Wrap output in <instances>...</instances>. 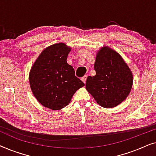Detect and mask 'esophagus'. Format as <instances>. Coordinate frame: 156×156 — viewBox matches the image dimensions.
<instances>
[{
	"mask_svg": "<svg viewBox=\"0 0 156 156\" xmlns=\"http://www.w3.org/2000/svg\"><path fill=\"white\" fill-rule=\"evenodd\" d=\"M87 76H87V74H85V75H84V76H83V77L82 78V82H84V84H85V83H86V81H87Z\"/></svg>",
	"mask_w": 156,
	"mask_h": 156,
	"instance_id": "1",
	"label": "esophagus"
}]
</instances>
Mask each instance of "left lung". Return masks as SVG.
<instances>
[{"label": "left lung", "mask_w": 156, "mask_h": 156, "mask_svg": "<svg viewBox=\"0 0 156 156\" xmlns=\"http://www.w3.org/2000/svg\"><path fill=\"white\" fill-rule=\"evenodd\" d=\"M96 75L89 76L86 89L104 108H114L126 99L133 85V74L122 57L108 46L100 48L94 62Z\"/></svg>", "instance_id": "left-lung-1"}]
</instances>
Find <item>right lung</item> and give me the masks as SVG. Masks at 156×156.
Listing matches in <instances>:
<instances>
[{"label": "right lung", "mask_w": 156, "mask_h": 156, "mask_svg": "<svg viewBox=\"0 0 156 156\" xmlns=\"http://www.w3.org/2000/svg\"><path fill=\"white\" fill-rule=\"evenodd\" d=\"M71 48L64 42L48 47L40 53L29 73L30 88L44 107L60 110L67 106L74 94L84 84L75 76L67 59Z\"/></svg>", "instance_id": "1"}]
</instances>
